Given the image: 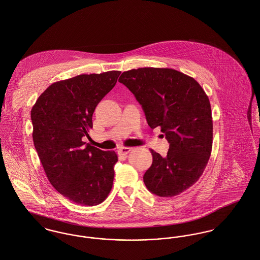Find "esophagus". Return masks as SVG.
Segmentation results:
<instances>
[{"instance_id":"esophagus-1","label":"esophagus","mask_w":260,"mask_h":260,"mask_svg":"<svg viewBox=\"0 0 260 260\" xmlns=\"http://www.w3.org/2000/svg\"><path fill=\"white\" fill-rule=\"evenodd\" d=\"M131 150H132V148H129V147H122V148L119 149V155L125 156V155H127Z\"/></svg>"}]
</instances>
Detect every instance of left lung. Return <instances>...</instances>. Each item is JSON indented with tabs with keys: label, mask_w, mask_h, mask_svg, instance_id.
<instances>
[{
	"label": "left lung",
	"mask_w": 260,
	"mask_h": 260,
	"mask_svg": "<svg viewBox=\"0 0 260 260\" xmlns=\"http://www.w3.org/2000/svg\"><path fill=\"white\" fill-rule=\"evenodd\" d=\"M142 105L148 125L160 127L170 143L165 158L151 149L153 163L144 174L151 192L164 198L190 188L209 162L213 118L208 95L197 80L172 69L143 68L119 77Z\"/></svg>",
	"instance_id": "1"
}]
</instances>
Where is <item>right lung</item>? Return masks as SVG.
I'll use <instances>...</instances> for the list:
<instances>
[{
	"label": "right lung",
	"instance_id": "1",
	"mask_svg": "<svg viewBox=\"0 0 260 260\" xmlns=\"http://www.w3.org/2000/svg\"><path fill=\"white\" fill-rule=\"evenodd\" d=\"M121 71L80 74L49 85L30 111L32 140L47 179L59 193L81 206H96L108 197L118 161L82 140L92 128L101 99Z\"/></svg>",
	"mask_w": 260,
	"mask_h": 260
}]
</instances>
